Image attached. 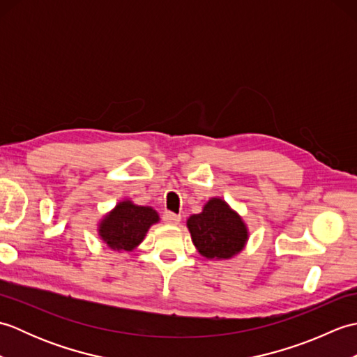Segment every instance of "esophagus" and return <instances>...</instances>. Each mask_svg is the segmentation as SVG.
I'll use <instances>...</instances> for the list:
<instances>
[{
  "instance_id": "esophagus-1",
  "label": "esophagus",
  "mask_w": 357,
  "mask_h": 357,
  "mask_svg": "<svg viewBox=\"0 0 357 357\" xmlns=\"http://www.w3.org/2000/svg\"><path fill=\"white\" fill-rule=\"evenodd\" d=\"M162 221H164L165 224L176 225V224H179V221H181V216L176 215V213H173V211H164Z\"/></svg>"
}]
</instances>
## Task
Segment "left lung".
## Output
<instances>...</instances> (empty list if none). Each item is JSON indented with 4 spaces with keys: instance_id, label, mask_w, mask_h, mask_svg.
Instances as JSON below:
<instances>
[{
    "instance_id": "obj_1",
    "label": "left lung",
    "mask_w": 357,
    "mask_h": 357,
    "mask_svg": "<svg viewBox=\"0 0 357 357\" xmlns=\"http://www.w3.org/2000/svg\"><path fill=\"white\" fill-rule=\"evenodd\" d=\"M192 241L208 259H229L245 245L247 229L242 219L222 199H210L202 213L187 221Z\"/></svg>"
}]
</instances>
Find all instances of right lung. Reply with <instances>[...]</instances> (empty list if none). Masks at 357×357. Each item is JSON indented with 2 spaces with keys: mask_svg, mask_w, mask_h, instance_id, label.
Listing matches in <instances>:
<instances>
[{
  "mask_svg": "<svg viewBox=\"0 0 357 357\" xmlns=\"http://www.w3.org/2000/svg\"><path fill=\"white\" fill-rule=\"evenodd\" d=\"M158 221L159 218L153 208L124 201L104 218L100 225V234L110 248L130 252L146 236L150 225Z\"/></svg>",
  "mask_w": 357,
  "mask_h": 357,
  "instance_id": "add662e5",
  "label": "right lung"
}]
</instances>
